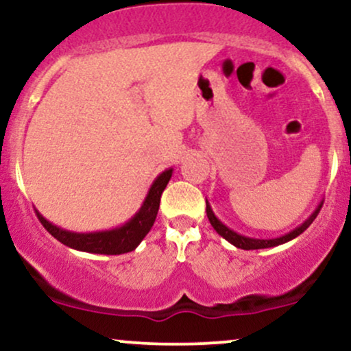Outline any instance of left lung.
Returning a JSON list of instances; mask_svg holds the SVG:
<instances>
[{
	"label": "left lung",
	"instance_id": "left-lung-1",
	"mask_svg": "<svg viewBox=\"0 0 351 351\" xmlns=\"http://www.w3.org/2000/svg\"><path fill=\"white\" fill-rule=\"evenodd\" d=\"M322 204H324V201H320V203L317 204V208L313 209V213L310 215L307 219L304 221V223H300L299 226L293 228L292 231L285 232V234H282L279 237H271V239H259V237H249V236H244V234H239V232H236L234 229L228 228L226 224L223 223V221H219V217L215 215V211H213L211 204H209V201L206 199V215H208V219L209 223H211V226L215 228V231L217 232L219 236H223L224 239L228 241V243H231L232 245H236V247L239 249H244V251H251V249H267V247H276V245H280V244H285L289 243V241L295 239L297 236H300L302 232L307 229L310 224L313 223V219H315L318 211H320Z\"/></svg>",
	"mask_w": 351,
	"mask_h": 351
}]
</instances>
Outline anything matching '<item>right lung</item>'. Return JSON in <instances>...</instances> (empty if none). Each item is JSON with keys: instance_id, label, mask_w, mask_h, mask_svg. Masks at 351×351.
Masks as SVG:
<instances>
[{"instance_id": "1", "label": "right lung", "mask_w": 351, "mask_h": 351, "mask_svg": "<svg viewBox=\"0 0 351 351\" xmlns=\"http://www.w3.org/2000/svg\"><path fill=\"white\" fill-rule=\"evenodd\" d=\"M173 175V168H167V170L160 173L155 180H153L150 189H148L147 196H145L142 206L135 213L127 223L122 226H117L112 229H106V231H94V232H74L62 229L51 221H47L41 213H38L39 221L43 226L49 231L59 243H62L67 247L75 249V251L90 252V254H107V256H119V254H125L135 251L138 244L142 243L143 237L148 234L153 223H155L156 215H158L160 208V198H162L163 189L167 188L168 181H170Z\"/></svg>"}]
</instances>
